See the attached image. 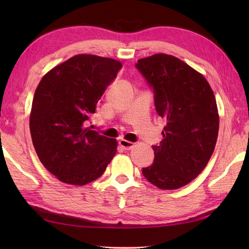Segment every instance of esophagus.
Here are the masks:
<instances>
[{
    "label": "esophagus",
    "instance_id": "esophagus-1",
    "mask_svg": "<svg viewBox=\"0 0 249 249\" xmlns=\"http://www.w3.org/2000/svg\"><path fill=\"white\" fill-rule=\"evenodd\" d=\"M119 144L123 147V149L125 150V151H129V150H131L133 149V147L135 146V144L133 143V142H130V141H127V140H120L119 141Z\"/></svg>",
    "mask_w": 249,
    "mask_h": 249
}]
</instances>
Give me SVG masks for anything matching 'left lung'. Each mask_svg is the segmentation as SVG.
<instances>
[{"label": "left lung", "mask_w": 249, "mask_h": 249, "mask_svg": "<svg viewBox=\"0 0 249 249\" xmlns=\"http://www.w3.org/2000/svg\"><path fill=\"white\" fill-rule=\"evenodd\" d=\"M136 67L154 91L156 111L166 122L162 141L152 146L154 162L142 173L160 189L183 187L202 172L217 141L213 89L202 73L173 55L153 54Z\"/></svg>", "instance_id": "obj_1"}]
</instances>
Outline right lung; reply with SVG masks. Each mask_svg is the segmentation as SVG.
Here are the masks:
<instances>
[{"instance_id": "right-lung-1", "label": "right lung", "mask_w": 249, "mask_h": 249, "mask_svg": "<svg viewBox=\"0 0 249 249\" xmlns=\"http://www.w3.org/2000/svg\"><path fill=\"white\" fill-rule=\"evenodd\" d=\"M121 67L110 57L77 54L50 70L37 86L30 113L32 141L41 163L61 182L91 183L115 155L116 140L87 124Z\"/></svg>"}]
</instances>
